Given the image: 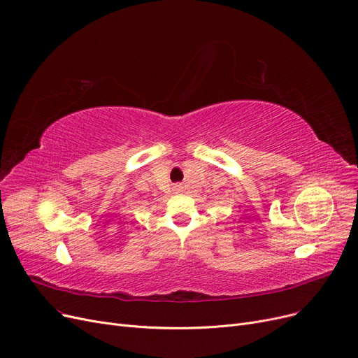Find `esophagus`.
I'll return each mask as SVG.
<instances>
[{
  "mask_svg": "<svg viewBox=\"0 0 358 358\" xmlns=\"http://www.w3.org/2000/svg\"><path fill=\"white\" fill-rule=\"evenodd\" d=\"M175 191H179V188H178V186H175Z\"/></svg>",
  "mask_w": 358,
  "mask_h": 358,
  "instance_id": "obj_1",
  "label": "esophagus"
}]
</instances>
